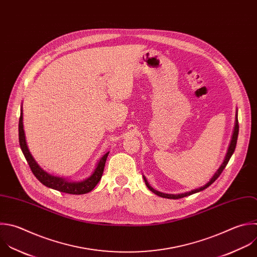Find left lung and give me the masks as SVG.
Segmentation results:
<instances>
[{"label":"left lung","mask_w":257,"mask_h":257,"mask_svg":"<svg viewBox=\"0 0 257 257\" xmlns=\"http://www.w3.org/2000/svg\"><path fill=\"white\" fill-rule=\"evenodd\" d=\"M237 112H236V117H235V126H234V130H233V134H232V138H231V142H230V144H229V147H228V150H227V153H226V156H225V158H224V161L222 162V164H221V166L217 169V172L214 174V176L211 178V180L205 185V186H203V187H201V188H198V189H195V190H192V191H190V192H186V193H182V194H177V195H175V194H164V193H161V192H158V191H156V190H154L149 184H148V182H147V180H146V178L143 176V179H144V182H145V185H146V187L152 192V193H154L155 195H157L158 197H161V198H166V199H174V200H177V199H182V198H185V197H188V196H191V195H193V194H196V193H199V192H201V191H204L205 189H207L208 187H210L219 177H220V175L222 174V172H223V169L226 167V165H227V163H228V161L230 160V158H231V156H232V154H233V152H234V150H235V147H236V143H237V138H238V132H239V125H238V118H237Z\"/></svg>","instance_id":"left-lung-1"}]
</instances>
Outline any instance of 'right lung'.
Segmentation results:
<instances>
[{
  "mask_svg": "<svg viewBox=\"0 0 257 257\" xmlns=\"http://www.w3.org/2000/svg\"><path fill=\"white\" fill-rule=\"evenodd\" d=\"M23 127H24L23 126V108L21 107V115H20V119H19L20 147H21L22 152L32 170L33 175L36 177V179L42 185H44L47 188H50V189H53V190H56V191H59V192L65 193V194H71V195H83V194H88L94 190V188L98 185V183L100 182V180L103 176L105 163H106V160H107V157H108V154L110 151L105 153L99 159V161L96 164L94 172L92 173V175L89 178L84 179L82 181H69L66 178L56 177V176L48 174L47 172H45L44 169H42L38 165V163L33 158L32 154L30 153V151L28 149Z\"/></svg>",
  "mask_w": 257,
  "mask_h": 257,
  "instance_id": "right-lung-1",
  "label": "right lung"
}]
</instances>
